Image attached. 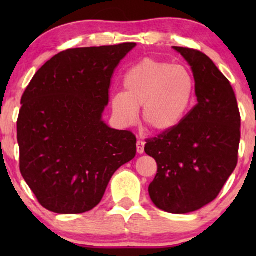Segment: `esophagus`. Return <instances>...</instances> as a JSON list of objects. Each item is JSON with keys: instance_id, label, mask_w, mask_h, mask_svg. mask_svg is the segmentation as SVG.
Masks as SVG:
<instances>
[{"instance_id": "1", "label": "esophagus", "mask_w": 256, "mask_h": 256, "mask_svg": "<svg viewBox=\"0 0 256 256\" xmlns=\"http://www.w3.org/2000/svg\"><path fill=\"white\" fill-rule=\"evenodd\" d=\"M144 144H146V142L142 141V140H138V143H136V149H138V154L144 152Z\"/></svg>"}]
</instances>
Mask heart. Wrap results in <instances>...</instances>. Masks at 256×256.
Masks as SVG:
<instances>
[{"mask_svg": "<svg viewBox=\"0 0 256 256\" xmlns=\"http://www.w3.org/2000/svg\"><path fill=\"white\" fill-rule=\"evenodd\" d=\"M124 92L112 96V110L121 127L142 120L157 132L170 130L180 124L194 96V80L183 66L154 58L132 65L124 76Z\"/></svg>", "mask_w": 256, "mask_h": 256, "instance_id": "1", "label": "heart"}]
</instances>
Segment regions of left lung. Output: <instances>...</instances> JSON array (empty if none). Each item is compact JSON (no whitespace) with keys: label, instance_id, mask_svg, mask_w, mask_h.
Listing matches in <instances>:
<instances>
[{"label":"left lung","instance_id":"1","mask_svg":"<svg viewBox=\"0 0 256 256\" xmlns=\"http://www.w3.org/2000/svg\"><path fill=\"white\" fill-rule=\"evenodd\" d=\"M174 48L191 66L198 104L176 127L146 140L144 152L157 163L152 202L184 214L214 200L236 169L241 118L232 86L214 62L198 50Z\"/></svg>","mask_w":256,"mask_h":256}]
</instances>
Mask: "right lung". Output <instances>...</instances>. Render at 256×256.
Listing matches in <instances>:
<instances>
[{"instance_id": "add662e5", "label": "right lung", "mask_w": 256, "mask_h": 256, "mask_svg": "<svg viewBox=\"0 0 256 256\" xmlns=\"http://www.w3.org/2000/svg\"><path fill=\"white\" fill-rule=\"evenodd\" d=\"M135 45L68 48L45 62L24 90L20 170L48 211H90L115 171L135 157V135L101 118L115 68Z\"/></svg>"}]
</instances>
